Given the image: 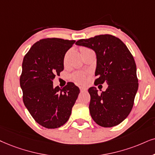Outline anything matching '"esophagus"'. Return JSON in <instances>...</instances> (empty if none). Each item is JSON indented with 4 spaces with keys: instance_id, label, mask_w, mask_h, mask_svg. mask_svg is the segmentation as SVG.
<instances>
[{
    "instance_id": "esophagus-1",
    "label": "esophagus",
    "mask_w": 155,
    "mask_h": 155,
    "mask_svg": "<svg viewBox=\"0 0 155 155\" xmlns=\"http://www.w3.org/2000/svg\"><path fill=\"white\" fill-rule=\"evenodd\" d=\"M79 89H80V91H81V92H83V91H86L87 90V89L86 87H79Z\"/></svg>"
}]
</instances>
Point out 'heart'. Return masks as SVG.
Returning a JSON list of instances; mask_svg holds the SVG:
<instances>
[{
  "label": "heart",
  "instance_id": "b5f03b06",
  "mask_svg": "<svg viewBox=\"0 0 155 155\" xmlns=\"http://www.w3.org/2000/svg\"><path fill=\"white\" fill-rule=\"evenodd\" d=\"M89 51L91 50L87 48V47L82 46L80 48V52H81V54L87 51ZM70 77L74 81L79 84H84L86 83V81H87V76L83 72H74L70 76Z\"/></svg>",
  "mask_w": 155,
  "mask_h": 155
}]
</instances>
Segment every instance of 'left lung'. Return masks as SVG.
I'll return each instance as SVG.
<instances>
[{"label":"left lung","mask_w":155,"mask_h":155,"mask_svg":"<svg viewBox=\"0 0 155 155\" xmlns=\"http://www.w3.org/2000/svg\"><path fill=\"white\" fill-rule=\"evenodd\" d=\"M76 44L91 48L96 53L95 85L104 82L108 84L101 94L94 87L89 89L92 119L103 127L118 125L130 114L138 89L133 56L120 39L109 34L81 39Z\"/></svg>","instance_id":"left-lung-1"}]
</instances>
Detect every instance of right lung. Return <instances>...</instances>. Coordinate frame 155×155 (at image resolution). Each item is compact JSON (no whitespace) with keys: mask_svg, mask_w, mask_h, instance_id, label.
<instances>
[{"mask_svg":"<svg viewBox=\"0 0 155 155\" xmlns=\"http://www.w3.org/2000/svg\"><path fill=\"white\" fill-rule=\"evenodd\" d=\"M75 42L57 38L41 39L23 58L20 77L23 103L34 120L46 128L63 126L79 96L80 90L74 83L63 89L53 86L55 76L64 70L66 51Z\"/></svg>","mask_w":155,"mask_h":155,"instance_id":"right-lung-1","label":"right lung"}]
</instances>
